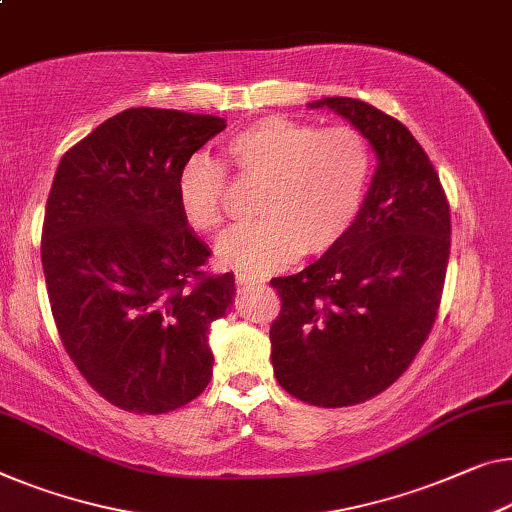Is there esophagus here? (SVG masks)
Returning <instances> with one entry per match:
<instances>
[{
	"mask_svg": "<svg viewBox=\"0 0 512 512\" xmlns=\"http://www.w3.org/2000/svg\"><path fill=\"white\" fill-rule=\"evenodd\" d=\"M236 282L239 285H262L266 280L262 276H250V273H236Z\"/></svg>",
	"mask_w": 512,
	"mask_h": 512,
	"instance_id": "esophagus-1",
	"label": "esophagus"
}]
</instances>
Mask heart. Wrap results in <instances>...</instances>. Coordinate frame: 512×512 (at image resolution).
Segmentation results:
<instances>
[{"instance_id": "heart-1", "label": "heart", "mask_w": 512, "mask_h": 512, "mask_svg": "<svg viewBox=\"0 0 512 512\" xmlns=\"http://www.w3.org/2000/svg\"><path fill=\"white\" fill-rule=\"evenodd\" d=\"M225 160L236 177L262 183L255 213L259 223L227 232L218 262L236 271L269 273L301 253L333 250L352 230L368 197L372 149L352 126L322 128L289 117H264L225 142ZM183 223L213 234L225 220V167L190 156L177 174Z\"/></svg>"}]
</instances>
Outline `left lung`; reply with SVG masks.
Wrapping results in <instances>:
<instances>
[{
  "instance_id": "obj_1",
  "label": "left lung",
  "mask_w": 512,
  "mask_h": 512,
  "mask_svg": "<svg viewBox=\"0 0 512 512\" xmlns=\"http://www.w3.org/2000/svg\"><path fill=\"white\" fill-rule=\"evenodd\" d=\"M377 154L352 230L296 276L273 278L271 363L289 395L352 407L409 368L437 319L451 255V207L439 174L398 119L356 98H322Z\"/></svg>"
}]
</instances>
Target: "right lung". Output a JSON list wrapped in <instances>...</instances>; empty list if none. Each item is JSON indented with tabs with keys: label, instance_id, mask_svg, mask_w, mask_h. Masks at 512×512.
I'll return each instance as SVG.
<instances>
[{
	"label": "right lung",
	"instance_id": "1",
	"mask_svg": "<svg viewBox=\"0 0 512 512\" xmlns=\"http://www.w3.org/2000/svg\"><path fill=\"white\" fill-rule=\"evenodd\" d=\"M227 124L213 114L131 108L61 158L45 207L41 262L61 345L114 407L167 414L209 386L211 322L234 276L183 223L181 165Z\"/></svg>",
	"mask_w": 512,
	"mask_h": 512
}]
</instances>
